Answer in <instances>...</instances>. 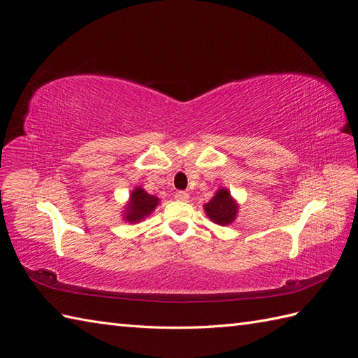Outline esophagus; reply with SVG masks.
<instances>
[{
    "instance_id": "34e87169",
    "label": "esophagus",
    "mask_w": 358,
    "mask_h": 358,
    "mask_svg": "<svg viewBox=\"0 0 358 358\" xmlns=\"http://www.w3.org/2000/svg\"><path fill=\"white\" fill-rule=\"evenodd\" d=\"M175 199H176L178 201H187V200L189 199V196H188V194H187L185 191H178V192L175 194Z\"/></svg>"
}]
</instances>
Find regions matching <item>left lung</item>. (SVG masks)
Segmentation results:
<instances>
[{
	"label": "left lung",
	"mask_w": 358,
	"mask_h": 358,
	"mask_svg": "<svg viewBox=\"0 0 358 358\" xmlns=\"http://www.w3.org/2000/svg\"><path fill=\"white\" fill-rule=\"evenodd\" d=\"M203 208L206 215L209 216V220L218 225L231 224L236 220L237 212H239V204L236 203L227 188L216 191L215 196Z\"/></svg>",
	"instance_id": "obj_1"
}]
</instances>
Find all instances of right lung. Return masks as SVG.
Here are the masks:
<instances>
[{"label":"right lung","mask_w":358,"mask_h":358,"mask_svg":"<svg viewBox=\"0 0 358 358\" xmlns=\"http://www.w3.org/2000/svg\"><path fill=\"white\" fill-rule=\"evenodd\" d=\"M159 204L158 197L150 196L143 188H134L124 210V220L129 224H137L155 210Z\"/></svg>","instance_id":"1"}]
</instances>
